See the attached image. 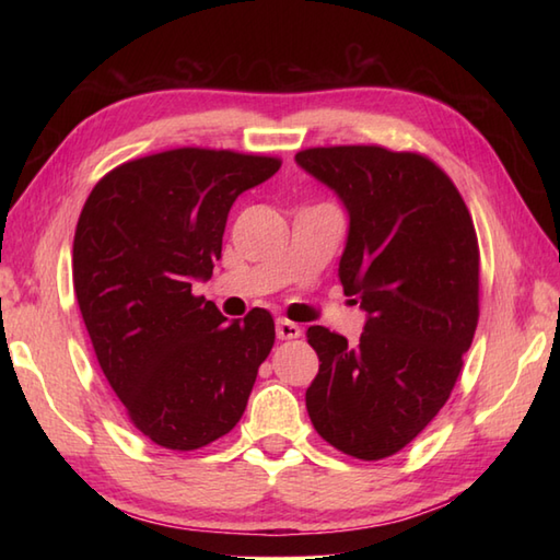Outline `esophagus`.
Masks as SVG:
<instances>
[{
    "mask_svg": "<svg viewBox=\"0 0 560 560\" xmlns=\"http://www.w3.org/2000/svg\"><path fill=\"white\" fill-rule=\"evenodd\" d=\"M303 335V329L295 325V323H289V319H277V337L283 341V339H299Z\"/></svg>",
    "mask_w": 560,
    "mask_h": 560,
    "instance_id": "34e87169",
    "label": "esophagus"
}]
</instances>
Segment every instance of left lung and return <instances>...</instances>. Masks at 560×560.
I'll return each instance as SVG.
<instances>
[{
  "instance_id": "8db88e82",
  "label": "left lung",
  "mask_w": 560,
  "mask_h": 560,
  "mask_svg": "<svg viewBox=\"0 0 560 560\" xmlns=\"http://www.w3.org/2000/svg\"><path fill=\"white\" fill-rule=\"evenodd\" d=\"M349 213L343 293L359 343L307 329L319 373L305 392L315 431L359 459L395 455L443 409L479 323V245L450 177L419 153L329 147L295 153Z\"/></svg>"
}]
</instances>
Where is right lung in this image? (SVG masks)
I'll list each match as a JSON object with an SVG mask.
<instances>
[{"mask_svg":"<svg viewBox=\"0 0 560 560\" xmlns=\"http://www.w3.org/2000/svg\"><path fill=\"white\" fill-rule=\"evenodd\" d=\"M279 159L173 149L117 165L93 187L74 235V291L96 359L141 433L197 450L241 421L273 319L225 323L192 293L221 257L233 201Z\"/></svg>","mask_w":560,"mask_h":560,"instance_id":"1","label":"right lung"}]
</instances>
